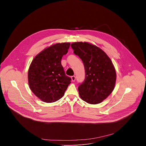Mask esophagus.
<instances>
[{
  "label": "esophagus",
  "mask_w": 146,
  "mask_h": 146,
  "mask_svg": "<svg viewBox=\"0 0 146 146\" xmlns=\"http://www.w3.org/2000/svg\"><path fill=\"white\" fill-rule=\"evenodd\" d=\"M71 78H72V81H74L76 80V77H75V76H72L71 77Z\"/></svg>",
  "instance_id": "esophagus-1"
}]
</instances>
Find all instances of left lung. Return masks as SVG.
<instances>
[{
    "mask_svg": "<svg viewBox=\"0 0 146 146\" xmlns=\"http://www.w3.org/2000/svg\"><path fill=\"white\" fill-rule=\"evenodd\" d=\"M71 47L85 69V80L78 87L81 98L90 104L102 102L115 84L116 72L111 59L100 48L86 42L73 43Z\"/></svg>",
    "mask_w": 146,
    "mask_h": 146,
    "instance_id": "1",
    "label": "left lung"
}]
</instances>
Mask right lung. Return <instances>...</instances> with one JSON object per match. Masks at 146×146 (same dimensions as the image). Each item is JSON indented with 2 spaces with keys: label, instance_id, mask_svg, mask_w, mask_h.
<instances>
[{
  "label": "right lung",
  "instance_id": "add662e5",
  "mask_svg": "<svg viewBox=\"0 0 146 146\" xmlns=\"http://www.w3.org/2000/svg\"><path fill=\"white\" fill-rule=\"evenodd\" d=\"M70 43H62L44 49L32 60L28 70V82L31 91L41 100L52 103L60 99L70 84L61 65Z\"/></svg>",
  "mask_w": 146,
  "mask_h": 146
}]
</instances>
